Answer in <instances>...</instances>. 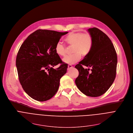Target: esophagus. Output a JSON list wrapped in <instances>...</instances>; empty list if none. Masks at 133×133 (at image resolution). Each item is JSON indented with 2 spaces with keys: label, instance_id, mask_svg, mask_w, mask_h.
Listing matches in <instances>:
<instances>
[{
  "label": "esophagus",
  "instance_id": "obj_1",
  "mask_svg": "<svg viewBox=\"0 0 133 133\" xmlns=\"http://www.w3.org/2000/svg\"><path fill=\"white\" fill-rule=\"evenodd\" d=\"M72 68V65H68V70H69L70 68Z\"/></svg>",
  "mask_w": 133,
  "mask_h": 133
}]
</instances>
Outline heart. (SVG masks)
Returning <instances> with one entry per match:
<instances>
[{
    "label": "heart",
    "instance_id": "obj_1",
    "mask_svg": "<svg viewBox=\"0 0 133 133\" xmlns=\"http://www.w3.org/2000/svg\"><path fill=\"white\" fill-rule=\"evenodd\" d=\"M69 45H72L71 55L66 56L63 59V62L67 64H74L78 62L81 55L84 56L89 54L93 46L92 36L89 33H83L81 32H70L65 39ZM56 53L59 56H64L66 53V46L60 42L56 44L55 47Z\"/></svg>",
    "mask_w": 133,
    "mask_h": 133
}]
</instances>
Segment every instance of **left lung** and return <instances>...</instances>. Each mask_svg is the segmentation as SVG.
I'll return each mask as SVG.
<instances>
[{
  "label": "left lung",
  "instance_id": "left-lung-1",
  "mask_svg": "<svg viewBox=\"0 0 133 133\" xmlns=\"http://www.w3.org/2000/svg\"><path fill=\"white\" fill-rule=\"evenodd\" d=\"M93 37L90 53L75 66L79 76L75 83L84 95L97 97L105 94L113 83L116 72L117 57L110 38L97 28L88 30ZM83 65L90 69H84Z\"/></svg>",
  "mask_w": 133,
  "mask_h": 133
}]
</instances>
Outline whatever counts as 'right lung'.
Wrapping results in <instances>:
<instances>
[{
    "instance_id": "right-lung-1",
    "label": "right lung",
    "mask_w": 133,
    "mask_h": 133,
    "mask_svg": "<svg viewBox=\"0 0 133 133\" xmlns=\"http://www.w3.org/2000/svg\"><path fill=\"white\" fill-rule=\"evenodd\" d=\"M68 32L39 29L31 34L21 45L16 58L19 81L32 99L45 101L57 92L60 79L68 66L55 51L56 44ZM60 63L56 69L53 67Z\"/></svg>"
}]
</instances>
